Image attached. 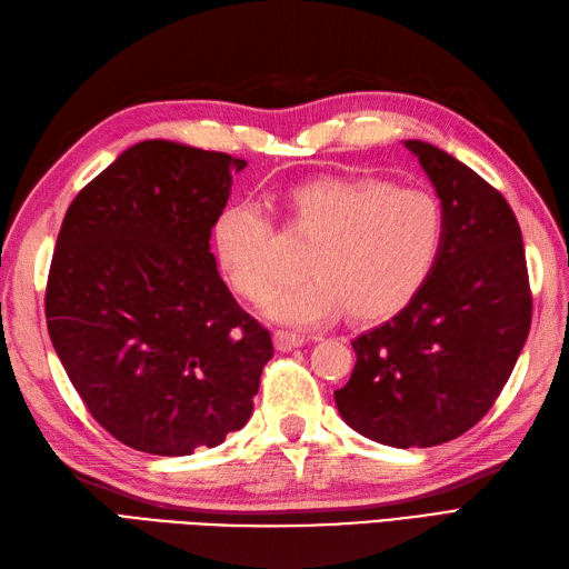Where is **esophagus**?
I'll return each mask as SVG.
<instances>
[{"label":"esophagus","instance_id":"obj_1","mask_svg":"<svg viewBox=\"0 0 569 569\" xmlns=\"http://www.w3.org/2000/svg\"><path fill=\"white\" fill-rule=\"evenodd\" d=\"M307 342L303 336H297V332H287V330H277L274 332V348L280 352H289V350H297L301 345Z\"/></svg>","mask_w":569,"mask_h":569}]
</instances>
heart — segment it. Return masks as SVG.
Listing matches in <instances>:
<instances>
[{"label":"heart","mask_w":569,"mask_h":569,"mask_svg":"<svg viewBox=\"0 0 569 569\" xmlns=\"http://www.w3.org/2000/svg\"><path fill=\"white\" fill-rule=\"evenodd\" d=\"M289 221L309 239L311 274L268 303V318L311 328L348 309L379 321L420 292L445 241L439 202L420 188L371 176H321L289 192ZM212 253L227 284L246 301H266L282 272L274 229L256 202L237 200L212 224Z\"/></svg>","instance_id":"obj_1"}]
</instances>
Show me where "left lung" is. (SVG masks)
<instances>
[{"instance_id":"obj_1","label":"left lung","mask_w":569,"mask_h":569,"mask_svg":"<svg viewBox=\"0 0 569 569\" xmlns=\"http://www.w3.org/2000/svg\"><path fill=\"white\" fill-rule=\"evenodd\" d=\"M432 180L445 241L391 321L352 340L340 418L386 447H437L468 432L505 389L531 328L519 221L488 180L445 149L403 142Z\"/></svg>"}]
</instances>
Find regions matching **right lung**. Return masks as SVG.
<instances>
[{
  "label": "right lung",
  "mask_w": 569,
  "mask_h": 569,
  "mask_svg": "<svg viewBox=\"0 0 569 569\" xmlns=\"http://www.w3.org/2000/svg\"><path fill=\"white\" fill-rule=\"evenodd\" d=\"M243 166L147 140L64 214L46 292L52 348L96 422L137 451L212 449L253 412L272 338L231 297L210 251Z\"/></svg>",
  "instance_id": "add662e5"
}]
</instances>
